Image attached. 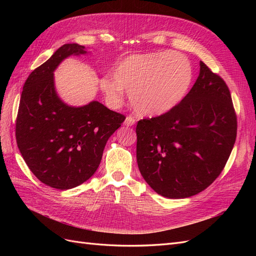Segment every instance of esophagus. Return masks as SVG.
<instances>
[{
  "mask_svg": "<svg viewBox=\"0 0 256 256\" xmlns=\"http://www.w3.org/2000/svg\"><path fill=\"white\" fill-rule=\"evenodd\" d=\"M124 124H125V126H134V124H136V120L132 118V116L131 115H128L127 118H126V120H125V122H124Z\"/></svg>",
  "mask_w": 256,
  "mask_h": 256,
  "instance_id": "34e87169",
  "label": "esophagus"
}]
</instances>
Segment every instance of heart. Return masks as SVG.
<instances>
[{
	"mask_svg": "<svg viewBox=\"0 0 256 256\" xmlns=\"http://www.w3.org/2000/svg\"><path fill=\"white\" fill-rule=\"evenodd\" d=\"M193 80L190 60L180 53L156 52L134 54L120 60L112 76H104L100 88L108 102L118 106L125 90L141 115L164 114L180 104Z\"/></svg>",
	"mask_w": 256,
	"mask_h": 256,
	"instance_id": "obj_1",
	"label": "heart"
}]
</instances>
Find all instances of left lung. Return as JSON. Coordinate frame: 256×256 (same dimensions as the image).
<instances>
[{
  "label": "left lung",
  "mask_w": 256,
  "mask_h": 256,
  "mask_svg": "<svg viewBox=\"0 0 256 256\" xmlns=\"http://www.w3.org/2000/svg\"><path fill=\"white\" fill-rule=\"evenodd\" d=\"M136 161L150 188L168 198L205 190L233 150L237 118L226 83L200 62V74L174 109L136 125Z\"/></svg>",
  "instance_id": "1"
}]
</instances>
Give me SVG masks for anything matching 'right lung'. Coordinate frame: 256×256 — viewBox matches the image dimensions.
Listing matches in <instances>:
<instances>
[{"instance_id":"1","label":"right lung","mask_w":256,"mask_h":256,"mask_svg":"<svg viewBox=\"0 0 256 256\" xmlns=\"http://www.w3.org/2000/svg\"><path fill=\"white\" fill-rule=\"evenodd\" d=\"M84 46L66 44L30 72L20 98L16 120L18 148L32 173L49 187L68 190L94 175L106 141L125 116L98 102L70 106L54 88L53 72Z\"/></svg>"}]
</instances>
